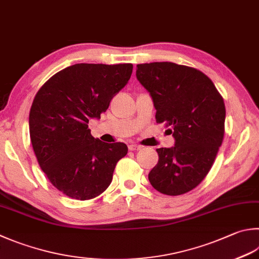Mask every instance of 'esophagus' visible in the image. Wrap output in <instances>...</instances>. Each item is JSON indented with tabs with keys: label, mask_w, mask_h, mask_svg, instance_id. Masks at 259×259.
Listing matches in <instances>:
<instances>
[{
	"label": "esophagus",
	"mask_w": 259,
	"mask_h": 259,
	"mask_svg": "<svg viewBox=\"0 0 259 259\" xmlns=\"http://www.w3.org/2000/svg\"><path fill=\"white\" fill-rule=\"evenodd\" d=\"M128 149L131 151H139V150L142 149V145H140V144H130L128 145Z\"/></svg>",
	"instance_id": "34e87169"
}]
</instances>
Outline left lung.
I'll list each match as a JSON object with an SVG mask.
<instances>
[{
    "label": "left lung",
    "mask_w": 259,
    "mask_h": 259,
    "mask_svg": "<svg viewBox=\"0 0 259 259\" xmlns=\"http://www.w3.org/2000/svg\"><path fill=\"white\" fill-rule=\"evenodd\" d=\"M136 77L152 97L157 123H165L172 148L157 149L149 174L154 189L177 196L206 177L223 142L226 106L212 80L197 69L171 62L136 65Z\"/></svg>",
    "instance_id": "1"
}]
</instances>
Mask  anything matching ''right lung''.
<instances>
[{"label": "right lung", "instance_id": "1", "mask_svg": "<svg viewBox=\"0 0 259 259\" xmlns=\"http://www.w3.org/2000/svg\"><path fill=\"white\" fill-rule=\"evenodd\" d=\"M133 65L80 63L57 72L32 101L29 132L39 165L55 188L87 201L108 188L124 143H105L89 130L114 96L127 84Z\"/></svg>", "mask_w": 259, "mask_h": 259}]
</instances>
